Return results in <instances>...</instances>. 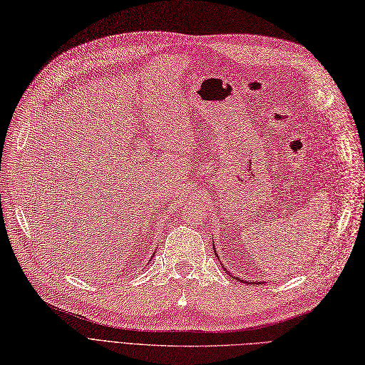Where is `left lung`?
<instances>
[{
    "label": "left lung",
    "mask_w": 365,
    "mask_h": 365,
    "mask_svg": "<svg viewBox=\"0 0 365 365\" xmlns=\"http://www.w3.org/2000/svg\"><path fill=\"white\" fill-rule=\"evenodd\" d=\"M218 257V256H217ZM220 261V259H218ZM225 272H226V268H225ZM232 276V274H230ZM238 279V282H242V284H249V282H247V280H244V279H241V277H237ZM250 284H252V282H250Z\"/></svg>",
    "instance_id": "obj_1"
}]
</instances>
